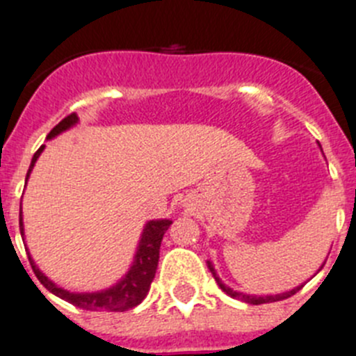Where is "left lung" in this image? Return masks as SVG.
<instances>
[{
    "label": "left lung",
    "instance_id": "left-lung-1",
    "mask_svg": "<svg viewBox=\"0 0 356 356\" xmlns=\"http://www.w3.org/2000/svg\"><path fill=\"white\" fill-rule=\"evenodd\" d=\"M207 266H209V270H211V272H212V275H214L216 282H218V286H220L221 290H223L225 293H227V296L234 297V299L243 300V302H248V305H265V302H275V300L288 299V297L296 296L297 291H299L300 288H302V284H300V286L293 288V290L284 291V293H277V296H248V293H241V291H234L232 288H229V286H227V284H223V282H221V279L218 277V275H216V270H214V266H212L211 261H207Z\"/></svg>",
    "mask_w": 356,
    "mask_h": 356
}]
</instances>
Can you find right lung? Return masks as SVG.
Returning a JSON list of instances; mask_svg holds the SVG:
<instances>
[{
  "instance_id": "1",
  "label": "right lung",
  "mask_w": 356,
  "mask_h": 356,
  "mask_svg": "<svg viewBox=\"0 0 356 356\" xmlns=\"http://www.w3.org/2000/svg\"><path fill=\"white\" fill-rule=\"evenodd\" d=\"M79 122V117L75 113L68 115L57 124L50 133H48V140L57 136L59 133L66 131L72 126ZM44 145L35 151L32 158V163H30V169L26 172V180H29L30 172H32V167L38 162L39 154L42 153ZM171 220H153L145 223L144 232H142L140 243H138V248H136L135 259H133V265L129 268V272L124 275L120 281L115 284V286L108 288V290L100 291H91V293H75V291H68L65 288H59L56 282H51L50 279L41 272V270L35 266L33 259L29 254L30 266H32L35 277L39 279L42 286L47 288L48 291H51L54 296L60 297V299L68 300L70 305L77 306V308L90 309V312H127V309L135 308L145 299L147 296L149 286L154 279V273H156L158 266V257H160V245H162V238L165 230L171 227ZM19 229L21 236H23V220H19Z\"/></svg>"
}]
</instances>
